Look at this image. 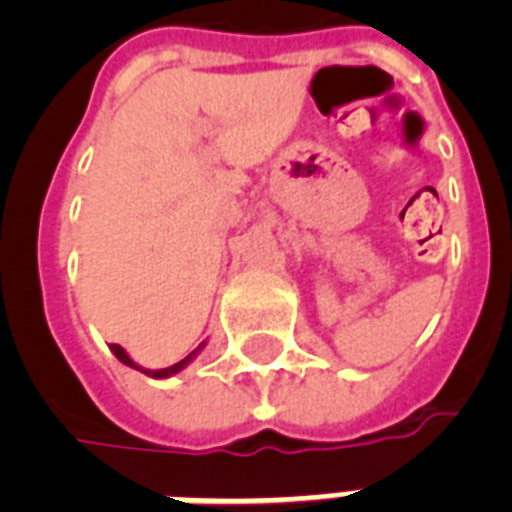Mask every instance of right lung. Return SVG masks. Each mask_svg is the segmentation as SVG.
Masks as SVG:
<instances>
[{
    "instance_id": "obj_1",
    "label": "right lung",
    "mask_w": 512,
    "mask_h": 512,
    "mask_svg": "<svg viewBox=\"0 0 512 512\" xmlns=\"http://www.w3.org/2000/svg\"><path fill=\"white\" fill-rule=\"evenodd\" d=\"M201 348H204V342H201L199 348L193 350V353H188V356H185L183 361H177V364L167 366V369H143V366H138V364H135V361H132L130 356H127V350H124L122 345H111V353H114V356L119 358V361H122L124 366H132V369H140V372L148 374V377H156V380H167V377H172V374L183 372L185 366L191 364V361H193V358H196V353H199Z\"/></svg>"
}]
</instances>
